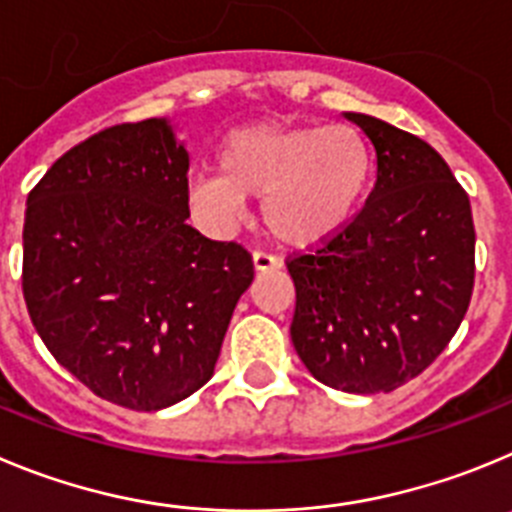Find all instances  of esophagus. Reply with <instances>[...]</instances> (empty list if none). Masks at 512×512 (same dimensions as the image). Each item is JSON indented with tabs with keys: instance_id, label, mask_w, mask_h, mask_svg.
<instances>
[{
	"instance_id": "1",
	"label": "esophagus",
	"mask_w": 512,
	"mask_h": 512,
	"mask_svg": "<svg viewBox=\"0 0 512 512\" xmlns=\"http://www.w3.org/2000/svg\"><path fill=\"white\" fill-rule=\"evenodd\" d=\"M252 267H255V273H267V270H278L280 262L273 255H267V252H255L252 255Z\"/></svg>"
}]
</instances>
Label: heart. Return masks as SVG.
Listing matches in <instances>:
<instances>
[{"mask_svg":"<svg viewBox=\"0 0 512 512\" xmlns=\"http://www.w3.org/2000/svg\"><path fill=\"white\" fill-rule=\"evenodd\" d=\"M216 160L219 173L188 188L193 211L227 229L245 199H262L267 232L298 250L342 232L372 176L370 142L352 124H252L229 132Z\"/></svg>","mask_w":512,"mask_h":512,"instance_id":"heart-1","label":"heart"}]
</instances>
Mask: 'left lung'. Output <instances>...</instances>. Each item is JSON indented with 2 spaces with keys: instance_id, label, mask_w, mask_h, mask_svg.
Here are the masks:
<instances>
[{
  "instance_id": "left-lung-1",
  "label": "left lung",
  "mask_w": 512,
  "mask_h": 512,
  "mask_svg": "<svg viewBox=\"0 0 512 512\" xmlns=\"http://www.w3.org/2000/svg\"><path fill=\"white\" fill-rule=\"evenodd\" d=\"M344 117L370 137L377 181L342 232L288 262L290 339L329 388L390 393L444 352L467 313L472 209L428 142L370 114Z\"/></svg>"
}]
</instances>
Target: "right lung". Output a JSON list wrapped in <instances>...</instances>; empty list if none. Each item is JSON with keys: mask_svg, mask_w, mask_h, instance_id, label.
Wrapping results in <instances>:
<instances>
[{"mask_svg": "<svg viewBox=\"0 0 512 512\" xmlns=\"http://www.w3.org/2000/svg\"><path fill=\"white\" fill-rule=\"evenodd\" d=\"M188 153L168 119L71 147L27 196L22 293L48 352L91 393L160 411L206 385L250 252L188 219Z\"/></svg>", "mask_w": 512, "mask_h": 512, "instance_id": "right-lung-1", "label": "right lung"}]
</instances>
